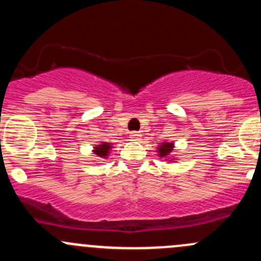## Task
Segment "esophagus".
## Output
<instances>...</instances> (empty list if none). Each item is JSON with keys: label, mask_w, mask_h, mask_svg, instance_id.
Listing matches in <instances>:
<instances>
[{"label": "esophagus", "mask_w": 261, "mask_h": 261, "mask_svg": "<svg viewBox=\"0 0 261 261\" xmlns=\"http://www.w3.org/2000/svg\"><path fill=\"white\" fill-rule=\"evenodd\" d=\"M141 136L143 135H141L140 133H136V131H134V133L130 134V138L133 141H139L141 139Z\"/></svg>", "instance_id": "1"}]
</instances>
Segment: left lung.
<instances>
[{"mask_svg": "<svg viewBox=\"0 0 261 261\" xmlns=\"http://www.w3.org/2000/svg\"><path fill=\"white\" fill-rule=\"evenodd\" d=\"M173 149H174V143H167V141H164V143H162L159 146H158V155L160 156V159H165L168 160V162H173L174 158L170 156Z\"/></svg>", "mask_w": 261, "mask_h": 261, "instance_id": "left-lung-1", "label": "left lung"}]
</instances>
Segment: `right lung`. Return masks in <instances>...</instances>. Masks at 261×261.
<instances>
[{
	"instance_id": "add662e5",
	"label": "right lung",
	"mask_w": 261,
	"mask_h": 261,
	"mask_svg": "<svg viewBox=\"0 0 261 261\" xmlns=\"http://www.w3.org/2000/svg\"><path fill=\"white\" fill-rule=\"evenodd\" d=\"M112 149L111 143H106V141H102L101 144L96 145L93 147V152L97 155V156L102 158V159H106L110 154V150Z\"/></svg>"
}]
</instances>
